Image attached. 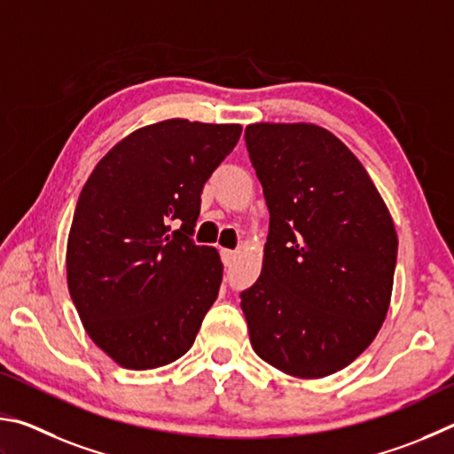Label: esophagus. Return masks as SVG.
Instances as JSON below:
<instances>
[{
  "label": "esophagus",
  "instance_id": "esophagus-1",
  "mask_svg": "<svg viewBox=\"0 0 454 454\" xmlns=\"http://www.w3.org/2000/svg\"><path fill=\"white\" fill-rule=\"evenodd\" d=\"M233 259H235V251H229V249H221V261H223V265H231L233 263Z\"/></svg>",
  "mask_w": 454,
  "mask_h": 454
}]
</instances>
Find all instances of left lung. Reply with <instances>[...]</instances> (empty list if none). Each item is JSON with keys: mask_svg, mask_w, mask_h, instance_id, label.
Here are the masks:
<instances>
[{"mask_svg": "<svg viewBox=\"0 0 454 454\" xmlns=\"http://www.w3.org/2000/svg\"><path fill=\"white\" fill-rule=\"evenodd\" d=\"M269 209L263 269L241 293L255 353L299 379L345 369L391 305L396 231L359 159L315 123H251Z\"/></svg>", "mask_w": 454, "mask_h": 454, "instance_id": "obj_1", "label": "left lung"}]
</instances>
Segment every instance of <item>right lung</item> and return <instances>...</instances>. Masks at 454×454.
<instances>
[{"instance_id": "right-lung-1", "label": "right lung", "mask_w": 454, "mask_h": 454, "mask_svg": "<svg viewBox=\"0 0 454 454\" xmlns=\"http://www.w3.org/2000/svg\"><path fill=\"white\" fill-rule=\"evenodd\" d=\"M241 129L151 123L111 147L85 181L67 237V287L87 335L119 367L177 361L217 299L219 253L189 235L205 181Z\"/></svg>"}]
</instances>
